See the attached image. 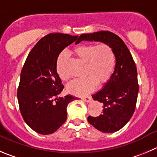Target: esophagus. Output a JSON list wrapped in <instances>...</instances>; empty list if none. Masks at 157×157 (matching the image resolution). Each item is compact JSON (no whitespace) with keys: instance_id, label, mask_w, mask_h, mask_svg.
Masks as SVG:
<instances>
[{"instance_id":"obj_1","label":"esophagus","mask_w":157,"mask_h":157,"mask_svg":"<svg viewBox=\"0 0 157 157\" xmlns=\"http://www.w3.org/2000/svg\"><path fill=\"white\" fill-rule=\"evenodd\" d=\"M82 99L83 100V101H85V102H89L91 100V96H85V97H82Z\"/></svg>"}]
</instances>
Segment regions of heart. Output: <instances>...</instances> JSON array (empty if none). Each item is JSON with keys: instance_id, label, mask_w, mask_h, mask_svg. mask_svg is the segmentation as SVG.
<instances>
[{"instance_id": "1", "label": "heart", "mask_w": 157, "mask_h": 157, "mask_svg": "<svg viewBox=\"0 0 157 157\" xmlns=\"http://www.w3.org/2000/svg\"><path fill=\"white\" fill-rule=\"evenodd\" d=\"M75 55L86 62L83 78L71 82L67 86L69 93L75 95H84L92 92L97 83L103 85L109 80L116 64V57L113 48L106 43L82 44L73 50ZM68 55L62 52L59 55L55 64L56 71L62 81H68L69 75L66 69Z\"/></svg>"}]
</instances>
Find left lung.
I'll return each instance as SVG.
<instances>
[{
  "mask_svg": "<svg viewBox=\"0 0 157 157\" xmlns=\"http://www.w3.org/2000/svg\"><path fill=\"white\" fill-rule=\"evenodd\" d=\"M82 41L106 43L114 52V72L102 89L92 95L94 100L102 103L103 113L96 117L89 116L88 121L101 132L119 131L131 119L136 105L139 84L135 62L124 41L113 32L101 31L84 34L77 41Z\"/></svg>",
  "mask_w": 157,
  "mask_h": 157,
  "instance_id": "1",
  "label": "left lung"
}]
</instances>
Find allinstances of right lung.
<instances>
[{
  "label": "right lung",
  "instance_id": "obj_1",
  "mask_svg": "<svg viewBox=\"0 0 157 157\" xmlns=\"http://www.w3.org/2000/svg\"><path fill=\"white\" fill-rule=\"evenodd\" d=\"M77 38L62 33L45 35L31 49L22 68L17 89L19 108L25 122L38 133L57 131L66 121L68 103L78 98L59 96L64 86L55 68L59 54Z\"/></svg>",
  "mask_w": 157,
  "mask_h": 157
}]
</instances>
